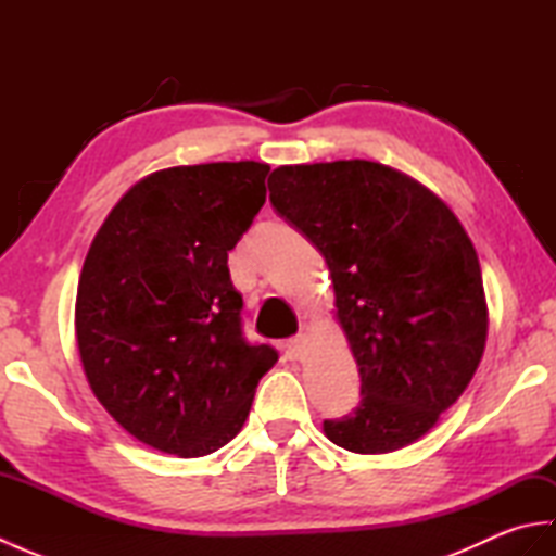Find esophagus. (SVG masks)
<instances>
[{
	"mask_svg": "<svg viewBox=\"0 0 556 556\" xmlns=\"http://www.w3.org/2000/svg\"><path fill=\"white\" fill-rule=\"evenodd\" d=\"M287 351H289V356L293 361H301L305 356V351H308V337H305V334L293 337L287 344Z\"/></svg>",
	"mask_w": 556,
	"mask_h": 556,
	"instance_id": "1",
	"label": "esophagus"
}]
</instances>
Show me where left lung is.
<instances>
[{"instance_id":"8db88e82","label":"left lung","mask_w":556,"mask_h":556,"mask_svg":"<svg viewBox=\"0 0 556 556\" xmlns=\"http://www.w3.org/2000/svg\"><path fill=\"white\" fill-rule=\"evenodd\" d=\"M269 200L325 255L361 404L327 440L389 454L434 428L464 394L488 341L473 241L442 198L380 162L287 164Z\"/></svg>"}]
</instances>
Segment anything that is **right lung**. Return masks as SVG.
<instances>
[{"instance_id": "right-lung-1", "label": "right lung", "mask_w": 556, "mask_h": 556, "mask_svg": "<svg viewBox=\"0 0 556 556\" xmlns=\"http://www.w3.org/2000/svg\"><path fill=\"white\" fill-rule=\"evenodd\" d=\"M263 162L169 167L128 188L90 243L76 341L92 394L122 428L195 458L241 432L277 351L248 344L229 251L265 203Z\"/></svg>"}]
</instances>
